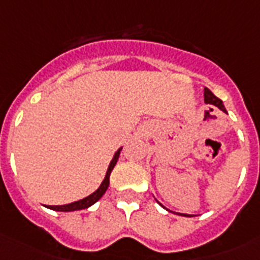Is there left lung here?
I'll use <instances>...</instances> for the list:
<instances>
[{
	"instance_id": "8db88e82",
	"label": "left lung",
	"mask_w": 260,
	"mask_h": 260,
	"mask_svg": "<svg viewBox=\"0 0 260 260\" xmlns=\"http://www.w3.org/2000/svg\"><path fill=\"white\" fill-rule=\"evenodd\" d=\"M204 98H205L206 104H210V105L217 106L218 109L225 110V108H224V104H222L221 100L216 97V95H214V94L212 93L209 89H208V87H205V90H204ZM179 214H181V216H190V214H185V213H179Z\"/></svg>"
}]
</instances>
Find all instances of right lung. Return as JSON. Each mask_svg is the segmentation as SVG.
Wrapping results in <instances>:
<instances>
[{
	"label": "right lung",
	"instance_id": "obj_1",
	"mask_svg": "<svg viewBox=\"0 0 260 260\" xmlns=\"http://www.w3.org/2000/svg\"><path fill=\"white\" fill-rule=\"evenodd\" d=\"M120 151H121V148H118V150L116 151V154H114L113 159H112V162H110L109 167H108V171H106V175L105 178H104V181H102L100 187H98L94 193H91L90 196H87V197L82 198V200H79V201L71 202V204H66V205H47V208H48V209L56 210V212H74V210L86 209V208L91 206L93 204H95V202L105 194L106 189L109 187L110 173H112L113 167L116 166V163H117L118 156H120Z\"/></svg>",
	"mask_w": 260,
	"mask_h": 260
}]
</instances>
